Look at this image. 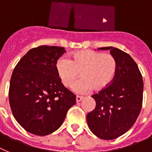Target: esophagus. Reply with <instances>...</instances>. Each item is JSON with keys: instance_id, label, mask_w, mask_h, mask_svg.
Segmentation results:
<instances>
[{"instance_id": "esophagus-1", "label": "esophagus", "mask_w": 152, "mask_h": 152, "mask_svg": "<svg viewBox=\"0 0 152 152\" xmlns=\"http://www.w3.org/2000/svg\"><path fill=\"white\" fill-rule=\"evenodd\" d=\"M83 99V97H81V96H76V102H81L82 100Z\"/></svg>"}]
</instances>
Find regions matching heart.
Returning <instances> with one entry per match:
<instances>
[{"instance_id": "obj_1", "label": "heart", "mask_w": 152, "mask_h": 152, "mask_svg": "<svg viewBox=\"0 0 152 152\" xmlns=\"http://www.w3.org/2000/svg\"><path fill=\"white\" fill-rule=\"evenodd\" d=\"M70 57V61L65 57L57 60L55 69L66 87H70L80 73L83 78L73 86L75 92L84 94L93 88L95 91H102L107 88L115 78L117 63L112 54L83 50L73 53Z\"/></svg>"}]
</instances>
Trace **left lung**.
Here are the masks:
<instances>
[{
    "label": "left lung",
    "instance_id": "obj_1",
    "mask_svg": "<svg viewBox=\"0 0 152 152\" xmlns=\"http://www.w3.org/2000/svg\"><path fill=\"white\" fill-rule=\"evenodd\" d=\"M110 50L117 63V73L111 84L91 95L95 108L87 114L90 130L98 138L111 140L126 132L136 122L143 98V80L136 63L129 54L113 47Z\"/></svg>",
    "mask_w": 152,
    "mask_h": 152
}]
</instances>
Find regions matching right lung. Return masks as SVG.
I'll return each instance as SVG.
<instances>
[{
  "label": "right lung",
  "instance_id": "1",
  "mask_svg": "<svg viewBox=\"0 0 152 152\" xmlns=\"http://www.w3.org/2000/svg\"><path fill=\"white\" fill-rule=\"evenodd\" d=\"M66 50L42 45L29 50L13 69L9 102L16 120L37 136H47L64 123L76 104V95L62 84L56 73L57 60Z\"/></svg>",
  "mask_w": 152,
  "mask_h": 152
}]
</instances>
